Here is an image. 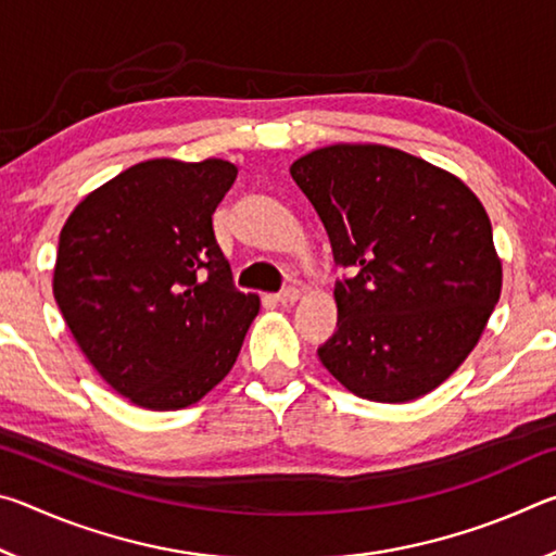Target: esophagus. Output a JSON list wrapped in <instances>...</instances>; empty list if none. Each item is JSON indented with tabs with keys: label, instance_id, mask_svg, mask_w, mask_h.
<instances>
[{
	"label": "esophagus",
	"instance_id": "esophagus-1",
	"mask_svg": "<svg viewBox=\"0 0 556 556\" xmlns=\"http://www.w3.org/2000/svg\"><path fill=\"white\" fill-rule=\"evenodd\" d=\"M275 299L279 301L281 306H291V304H294V301H299V289H294V287L281 289Z\"/></svg>",
	"mask_w": 556,
	"mask_h": 556
}]
</instances>
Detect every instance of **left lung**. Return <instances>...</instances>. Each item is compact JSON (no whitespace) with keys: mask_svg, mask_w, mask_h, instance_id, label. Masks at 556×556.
Returning a JSON list of instances; mask_svg holds the SVG:
<instances>
[{"mask_svg":"<svg viewBox=\"0 0 556 556\" xmlns=\"http://www.w3.org/2000/svg\"><path fill=\"white\" fill-rule=\"evenodd\" d=\"M336 265L338 328L318 348L345 390L412 402L439 388L501 299L503 265L483 203L425 159L382 144H331L291 164Z\"/></svg>","mask_w":556,"mask_h":556,"instance_id":"8db88e82","label":"left lung"}]
</instances>
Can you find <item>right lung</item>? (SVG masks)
<instances>
[{
	"label": "right lung",
	"instance_id": "1",
	"mask_svg": "<svg viewBox=\"0 0 556 556\" xmlns=\"http://www.w3.org/2000/svg\"><path fill=\"white\" fill-rule=\"evenodd\" d=\"M238 166L149 159L68 215L53 296L75 343L112 390L154 412L208 394L238 361L257 294L232 285L213 213Z\"/></svg>",
	"mask_w": 556,
	"mask_h": 556
}]
</instances>
